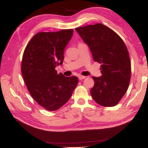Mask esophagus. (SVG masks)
<instances>
[{
	"label": "esophagus",
	"instance_id": "esophagus-1",
	"mask_svg": "<svg viewBox=\"0 0 148 148\" xmlns=\"http://www.w3.org/2000/svg\"><path fill=\"white\" fill-rule=\"evenodd\" d=\"M78 78H79V79H84V78H86V76H82V75H79V76H78Z\"/></svg>",
	"mask_w": 148,
	"mask_h": 148
}]
</instances>
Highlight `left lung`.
<instances>
[{"label": "left lung", "instance_id": "obj_1", "mask_svg": "<svg viewBox=\"0 0 148 148\" xmlns=\"http://www.w3.org/2000/svg\"><path fill=\"white\" fill-rule=\"evenodd\" d=\"M76 30L90 47L94 61L101 64L102 76L92 77L91 97L103 107L115 106L125 94L130 80L131 63L125 42L100 23Z\"/></svg>", "mask_w": 148, "mask_h": 148}]
</instances>
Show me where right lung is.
Returning a JSON list of instances; mask_svg holds the SVG:
<instances>
[{
	"instance_id": "1",
	"label": "right lung",
	"mask_w": 148,
	"mask_h": 148,
	"mask_svg": "<svg viewBox=\"0 0 148 148\" xmlns=\"http://www.w3.org/2000/svg\"><path fill=\"white\" fill-rule=\"evenodd\" d=\"M74 30L39 32L32 37L23 54L22 74L32 97L48 111H56L67 103L78 83L76 76L57 74L64 51Z\"/></svg>"
}]
</instances>
